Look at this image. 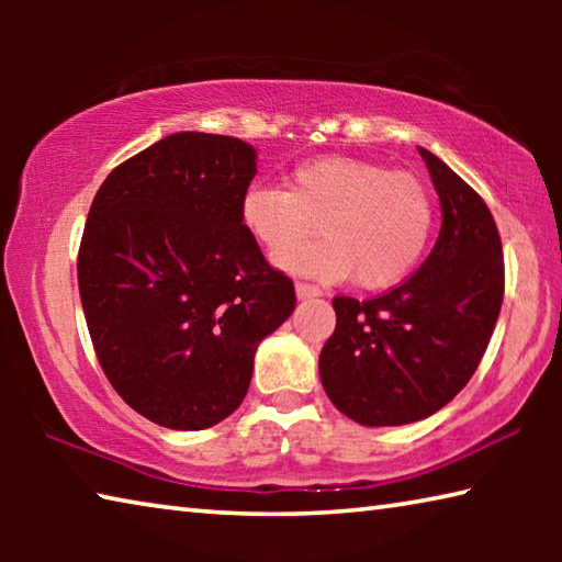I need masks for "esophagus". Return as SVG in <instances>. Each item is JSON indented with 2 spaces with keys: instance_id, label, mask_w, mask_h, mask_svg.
Returning <instances> with one entry per match:
<instances>
[{
  "instance_id": "34e87169",
  "label": "esophagus",
  "mask_w": 562,
  "mask_h": 562,
  "mask_svg": "<svg viewBox=\"0 0 562 562\" xmlns=\"http://www.w3.org/2000/svg\"><path fill=\"white\" fill-rule=\"evenodd\" d=\"M294 292H297L300 300H310V297H319L322 290L317 284H310V282H297L294 284Z\"/></svg>"
}]
</instances>
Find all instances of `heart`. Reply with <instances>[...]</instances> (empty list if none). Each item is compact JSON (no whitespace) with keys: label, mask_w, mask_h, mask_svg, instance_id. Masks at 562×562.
I'll return each instance as SVG.
<instances>
[{"label":"heart","mask_w":562,"mask_h":562,"mask_svg":"<svg viewBox=\"0 0 562 562\" xmlns=\"http://www.w3.org/2000/svg\"><path fill=\"white\" fill-rule=\"evenodd\" d=\"M245 233L288 272L389 288L422 260L434 231V201L422 180L351 156L302 160L288 190L250 186L240 198ZM319 226V241L294 248Z\"/></svg>","instance_id":"heart-1"}]
</instances>
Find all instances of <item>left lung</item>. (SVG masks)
I'll return each mask as SVG.
<instances>
[{
	"label": "left lung",
	"mask_w": 562,
	"mask_h": 562,
	"mask_svg": "<svg viewBox=\"0 0 562 562\" xmlns=\"http://www.w3.org/2000/svg\"><path fill=\"white\" fill-rule=\"evenodd\" d=\"M441 201V231L412 278L382 297H335V335L319 379L341 414L361 426L431 416L469 384L503 302L498 227L481 195L418 148Z\"/></svg>",
	"instance_id": "1"
}]
</instances>
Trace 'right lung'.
<instances>
[{"label": "right lung", "mask_w": 562, "mask_h": 562, "mask_svg": "<svg viewBox=\"0 0 562 562\" xmlns=\"http://www.w3.org/2000/svg\"><path fill=\"white\" fill-rule=\"evenodd\" d=\"M258 150L180 131L113 168L79 247V294L103 372L133 412L176 431L231 416L260 341L294 310L240 223Z\"/></svg>", "instance_id": "right-lung-1"}]
</instances>
